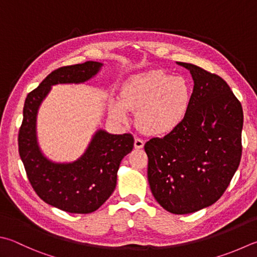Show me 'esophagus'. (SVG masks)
I'll return each mask as SVG.
<instances>
[{"instance_id":"1","label":"esophagus","mask_w":257,"mask_h":257,"mask_svg":"<svg viewBox=\"0 0 257 257\" xmlns=\"http://www.w3.org/2000/svg\"><path fill=\"white\" fill-rule=\"evenodd\" d=\"M134 147H135V149H142L144 147V141L140 138H135Z\"/></svg>"}]
</instances>
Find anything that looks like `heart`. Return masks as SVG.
Returning a JSON list of instances; mask_svg holds the SVG:
<instances>
[{"instance_id":"heart-1","label":"heart","mask_w":257,"mask_h":257,"mask_svg":"<svg viewBox=\"0 0 257 257\" xmlns=\"http://www.w3.org/2000/svg\"><path fill=\"white\" fill-rule=\"evenodd\" d=\"M191 98L187 78L154 69L133 76L123 86L120 101H110V113L118 122H126L127 109L138 110V123L144 132L166 134L183 122Z\"/></svg>"}]
</instances>
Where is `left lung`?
<instances>
[{
	"label": "left lung",
	"mask_w": 257,
	"mask_h": 257,
	"mask_svg": "<svg viewBox=\"0 0 257 257\" xmlns=\"http://www.w3.org/2000/svg\"><path fill=\"white\" fill-rule=\"evenodd\" d=\"M191 72L192 98L183 122L145 143L152 195L172 214L210 206L229 186L241 158L243 107L218 75L178 62Z\"/></svg>",
	"instance_id": "obj_1"
}]
</instances>
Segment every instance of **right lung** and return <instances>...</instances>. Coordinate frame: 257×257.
Masks as SVG:
<instances>
[{
    "instance_id": "add662e5",
    "label": "right lung",
    "mask_w": 257,
    "mask_h": 257,
    "mask_svg": "<svg viewBox=\"0 0 257 257\" xmlns=\"http://www.w3.org/2000/svg\"><path fill=\"white\" fill-rule=\"evenodd\" d=\"M100 67L101 64L96 61L60 67L30 91L24 101L18 144L29 181L43 201L71 214H89L108 199L116 187L120 161L133 150V135L98 131L78 161L52 163L39 150L36 116L52 85L83 83L96 75Z\"/></svg>"
}]
</instances>
